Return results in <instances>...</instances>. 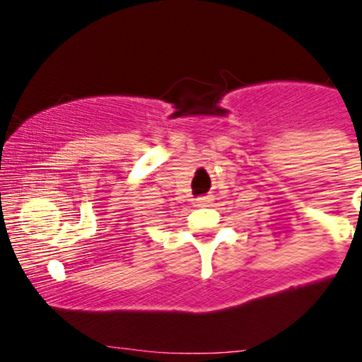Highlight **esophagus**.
<instances>
[{
    "label": "esophagus",
    "mask_w": 362,
    "mask_h": 362,
    "mask_svg": "<svg viewBox=\"0 0 362 362\" xmlns=\"http://www.w3.org/2000/svg\"><path fill=\"white\" fill-rule=\"evenodd\" d=\"M198 206H210L211 204V196H202V198L196 199Z\"/></svg>",
    "instance_id": "34e87169"
}]
</instances>
